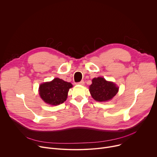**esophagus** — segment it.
Listing matches in <instances>:
<instances>
[{
	"label": "esophagus",
	"mask_w": 157,
	"mask_h": 157,
	"mask_svg": "<svg viewBox=\"0 0 157 157\" xmlns=\"http://www.w3.org/2000/svg\"><path fill=\"white\" fill-rule=\"evenodd\" d=\"M76 84H77V85H84V84H85V82H84V81H81L80 82H77Z\"/></svg>",
	"instance_id": "1"
}]
</instances>
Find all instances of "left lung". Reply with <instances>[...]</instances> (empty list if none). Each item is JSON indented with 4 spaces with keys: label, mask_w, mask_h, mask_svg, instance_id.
I'll use <instances>...</instances> for the list:
<instances>
[{
    "label": "left lung",
    "mask_w": 157,
    "mask_h": 157,
    "mask_svg": "<svg viewBox=\"0 0 157 157\" xmlns=\"http://www.w3.org/2000/svg\"><path fill=\"white\" fill-rule=\"evenodd\" d=\"M89 90L94 100L98 101H106L116 95L119 87L113 82L98 77L92 79V84L90 86Z\"/></svg>",
    "instance_id": "8db88e82"
}]
</instances>
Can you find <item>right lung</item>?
Segmentation results:
<instances>
[{"label":"right lung","mask_w":157,"mask_h":157,"mask_svg":"<svg viewBox=\"0 0 157 157\" xmlns=\"http://www.w3.org/2000/svg\"><path fill=\"white\" fill-rule=\"evenodd\" d=\"M72 87L71 82L57 78L52 81L41 84L39 94L45 103L52 105H58L66 100L69 90Z\"/></svg>","instance_id":"add662e5"}]
</instances>
